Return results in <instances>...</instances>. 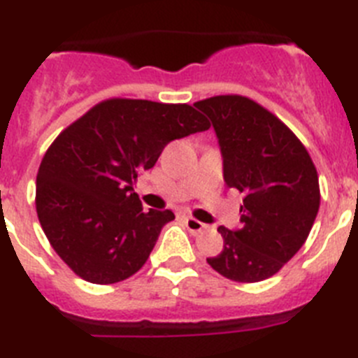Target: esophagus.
<instances>
[{
    "mask_svg": "<svg viewBox=\"0 0 358 358\" xmlns=\"http://www.w3.org/2000/svg\"><path fill=\"white\" fill-rule=\"evenodd\" d=\"M185 224L192 235H201L202 231L206 229V224H202L201 220H197V218H194V217H186Z\"/></svg>",
    "mask_w": 358,
    "mask_h": 358,
    "instance_id": "1",
    "label": "esophagus"
}]
</instances>
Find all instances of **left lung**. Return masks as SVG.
<instances>
[{
    "label": "left lung",
    "mask_w": 358,
    "mask_h": 358,
    "mask_svg": "<svg viewBox=\"0 0 358 358\" xmlns=\"http://www.w3.org/2000/svg\"><path fill=\"white\" fill-rule=\"evenodd\" d=\"M194 106L213 123L224 181L243 195L242 227H218L224 249L208 264L238 283L267 280L301 249L314 226L321 202L314 161L285 123L251 98L218 94Z\"/></svg>",
    "instance_id": "8db88e82"
}]
</instances>
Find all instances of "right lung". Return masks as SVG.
<instances>
[{
	"label": "right lung",
	"mask_w": 358,
	"mask_h": 358,
	"mask_svg": "<svg viewBox=\"0 0 358 358\" xmlns=\"http://www.w3.org/2000/svg\"><path fill=\"white\" fill-rule=\"evenodd\" d=\"M206 129L188 103L107 98L57 136L37 172L36 210L73 273L110 285L143 267L176 215L143 211L132 186L170 141Z\"/></svg>",
	"instance_id": "1"
}]
</instances>
